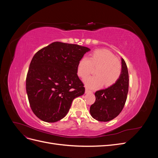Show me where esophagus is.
I'll return each mask as SVG.
<instances>
[{
  "label": "esophagus",
  "mask_w": 158,
  "mask_h": 158,
  "mask_svg": "<svg viewBox=\"0 0 158 158\" xmlns=\"http://www.w3.org/2000/svg\"><path fill=\"white\" fill-rule=\"evenodd\" d=\"M85 94H89V93H92V92L91 90L88 89V88H85Z\"/></svg>",
  "instance_id": "esophagus-1"
}]
</instances>
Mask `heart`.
Masks as SVG:
<instances>
[{
    "instance_id": "heart-1",
    "label": "heart",
    "mask_w": 158,
    "mask_h": 158,
    "mask_svg": "<svg viewBox=\"0 0 158 158\" xmlns=\"http://www.w3.org/2000/svg\"><path fill=\"white\" fill-rule=\"evenodd\" d=\"M93 67H98L95 76H88L84 82L89 89H97L105 84L106 87L111 86L118 80L122 73L120 60L115 58L113 52L107 49L95 50L89 57H82L78 64L77 73L84 78L92 72Z\"/></svg>"
}]
</instances>
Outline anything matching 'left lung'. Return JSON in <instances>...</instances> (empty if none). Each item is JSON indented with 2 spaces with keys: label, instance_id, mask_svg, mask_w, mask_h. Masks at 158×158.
Masks as SVG:
<instances>
[{
  "label": "left lung",
  "instance_id": "8db88e82",
  "mask_svg": "<svg viewBox=\"0 0 158 158\" xmlns=\"http://www.w3.org/2000/svg\"><path fill=\"white\" fill-rule=\"evenodd\" d=\"M122 73L117 82L95 93V102L90 107L92 117L98 121L107 122L117 117L123 110L128 92V73L125 60L121 59Z\"/></svg>",
  "mask_w": 158,
  "mask_h": 158
}]
</instances>
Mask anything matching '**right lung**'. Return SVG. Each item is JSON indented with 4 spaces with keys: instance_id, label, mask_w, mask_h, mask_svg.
Masks as SVG:
<instances>
[{
    "instance_id": "1",
    "label": "right lung",
    "mask_w": 158,
    "mask_h": 158,
    "mask_svg": "<svg viewBox=\"0 0 158 158\" xmlns=\"http://www.w3.org/2000/svg\"><path fill=\"white\" fill-rule=\"evenodd\" d=\"M89 51L85 47L56 41L33 56L27 74L26 92L32 111L41 120L60 121L68 113L73 99L84 94L77 66Z\"/></svg>"
}]
</instances>
